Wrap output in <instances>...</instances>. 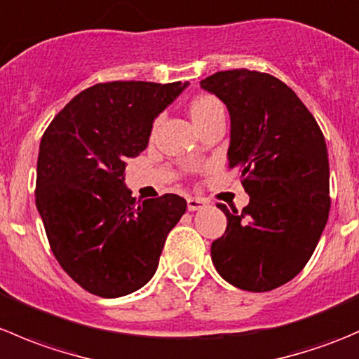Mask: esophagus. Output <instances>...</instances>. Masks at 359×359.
Masks as SVG:
<instances>
[{
    "label": "esophagus",
    "instance_id": "1",
    "mask_svg": "<svg viewBox=\"0 0 359 359\" xmlns=\"http://www.w3.org/2000/svg\"><path fill=\"white\" fill-rule=\"evenodd\" d=\"M203 206H206L205 198H198V196L187 198V208H189L191 212H194V210H200V208H203Z\"/></svg>",
    "mask_w": 359,
    "mask_h": 359
}]
</instances>
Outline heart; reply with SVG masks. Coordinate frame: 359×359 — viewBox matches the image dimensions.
<instances>
[{"label":"heart","instance_id":"b5f03b06","mask_svg":"<svg viewBox=\"0 0 359 359\" xmlns=\"http://www.w3.org/2000/svg\"><path fill=\"white\" fill-rule=\"evenodd\" d=\"M189 111H191V116H193V121L196 123L198 126L200 123L205 121V119H208L210 116L215 114V112L224 111V106L219 99H215V97L201 95V97H196V99L191 102Z\"/></svg>","mask_w":359,"mask_h":359}]
</instances>
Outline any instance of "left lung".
I'll return each instance as SVG.
<instances>
[{
  "label": "left lung",
  "mask_w": 359,
  "mask_h": 359,
  "mask_svg": "<svg viewBox=\"0 0 359 359\" xmlns=\"http://www.w3.org/2000/svg\"><path fill=\"white\" fill-rule=\"evenodd\" d=\"M231 116L229 168L250 203L227 210L212 243L217 273L236 288L269 292L293 280L313 255L330 212V166L323 132L290 86L267 72L233 69L201 81Z\"/></svg>",
  "instance_id": "8db88e82"
}]
</instances>
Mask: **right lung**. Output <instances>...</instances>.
<instances>
[{
	"instance_id": "add662e5",
	"label": "right lung",
	"mask_w": 359,
	"mask_h": 359,
	"mask_svg": "<svg viewBox=\"0 0 359 359\" xmlns=\"http://www.w3.org/2000/svg\"><path fill=\"white\" fill-rule=\"evenodd\" d=\"M186 86L97 83L43 133L36 206L60 267L93 295L114 299L142 288L186 213L187 203L177 194L135 201L123 182L126 161L147 147L154 118Z\"/></svg>"
}]
</instances>
